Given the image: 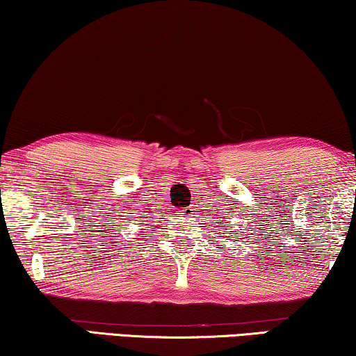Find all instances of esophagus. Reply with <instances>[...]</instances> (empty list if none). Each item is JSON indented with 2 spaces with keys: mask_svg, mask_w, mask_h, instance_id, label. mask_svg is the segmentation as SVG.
<instances>
[{
  "mask_svg": "<svg viewBox=\"0 0 356 356\" xmlns=\"http://www.w3.org/2000/svg\"><path fill=\"white\" fill-rule=\"evenodd\" d=\"M193 214H195V209L193 208H187V209L182 211V216L184 217H192Z\"/></svg>",
  "mask_w": 356,
  "mask_h": 356,
  "instance_id": "1",
  "label": "esophagus"
}]
</instances>
